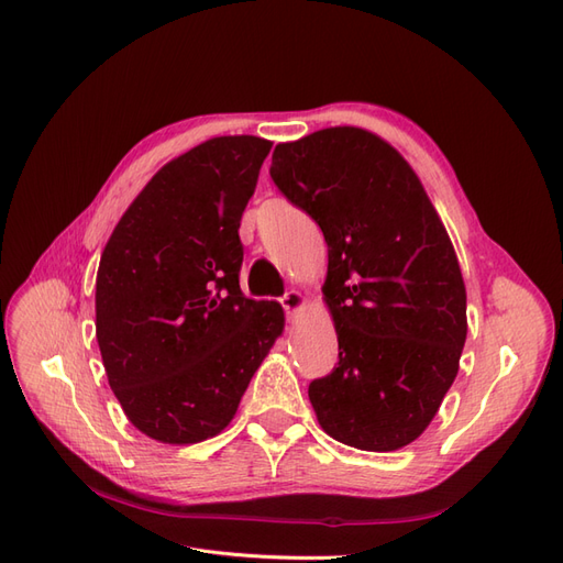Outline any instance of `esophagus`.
<instances>
[{"label":"esophagus","mask_w":563,"mask_h":563,"mask_svg":"<svg viewBox=\"0 0 563 563\" xmlns=\"http://www.w3.org/2000/svg\"><path fill=\"white\" fill-rule=\"evenodd\" d=\"M282 305H284V310L288 312V314H294V312H298L302 305H305V296L298 291V288H291V291H286L284 296H282Z\"/></svg>","instance_id":"obj_1"}]
</instances>
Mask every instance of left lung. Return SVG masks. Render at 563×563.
Wrapping results in <instances>:
<instances>
[{
    "label": "left lung",
    "mask_w": 563,
    "mask_h": 563,
    "mask_svg": "<svg viewBox=\"0 0 563 563\" xmlns=\"http://www.w3.org/2000/svg\"><path fill=\"white\" fill-rule=\"evenodd\" d=\"M269 176L329 244L321 291L338 366L308 389L321 430L362 451L411 444L453 385L467 338L444 223L399 152L356 126L279 143Z\"/></svg>",
    "instance_id": "left-lung-1"
}]
</instances>
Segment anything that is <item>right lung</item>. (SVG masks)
<instances>
[{
  "label": "right lung",
  "mask_w": 563,
  "mask_h": 563,
  "mask_svg": "<svg viewBox=\"0 0 563 563\" xmlns=\"http://www.w3.org/2000/svg\"><path fill=\"white\" fill-rule=\"evenodd\" d=\"M272 143L218 135L164 164L119 218L96 277V338L126 418L162 444L223 432L284 331L240 288V223Z\"/></svg>",
  "instance_id": "1"
}]
</instances>
